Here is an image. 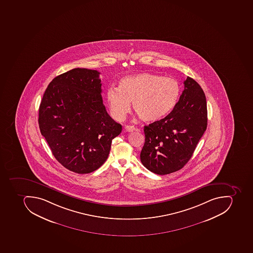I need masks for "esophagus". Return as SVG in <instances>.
Here are the masks:
<instances>
[{
    "mask_svg": "<svg viewBox=\"0 0 253 253\" xmlns=\"http://www.w3.org/2000/svg\"><path fill=\"white\" fill-rule=\"evenodd\" d=\"M135 130V127L134 126H126L125 127V131H127V132H131V131H134Z\"/></svg>",
    "mask_w": 253,
    "mask_h": 253,
    "instance_id": "34e87169",
    "label": "esophagus"
}]
</instances>
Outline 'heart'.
<instances>
[{
    "label": "heart",
    "mask_w": 253,
    "mask_h": 253,
    "mask_svg": "<svg viewBox=\"0 0 253 253\" xmlns=\"http://www.w3.org/2000/svg\"><path fill=\"white\" fill-rule=\"evenodd\" d=\"M179 93L180 86L174 78L141 73L122 78L118 88L109 87L106 99L114 120L126 118L131 102L133 110L141 120L154 122L171 112Z\"/></svg>",
    "instance_id": "obj_1"
}]
</instances>
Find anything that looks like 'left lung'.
Masks as SVG:
<instances>
[{
  "label": "left lung",
  "instance_id": "8db88e82",
  "mask_svg": "<svg viewBox=\"0 0 253 253\" xmlns=\"http://www.w3.org/2000/svg\"><path fill=\"white\" fill-rule=\"evenodd\" d=\"M207 103L202 87L187 77L179 102L162 120L144 126L140 160L158 175L175 172L189 162L207 128Z\"/></svg>",
  "mask_w": 253,
  "mask_h": 253
}]
</instances>
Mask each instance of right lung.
<instances>
[{"instance_id": "obj_1", "label": "right lung", "mask_w": 253, "mask_h": 253, "mask_svg": "<svg viewBox=\"0 0 253 253\" xmlns=\"http://www.w3.org/2000/svg\"><path fill=\"white\" fill-rule=\"evenodd\" d=\"M100 73L74 68L55 77L44 91L38 123L55 159L78 174L103 166L122 132L103 103Z\"/></svg>"}]
</instances>
